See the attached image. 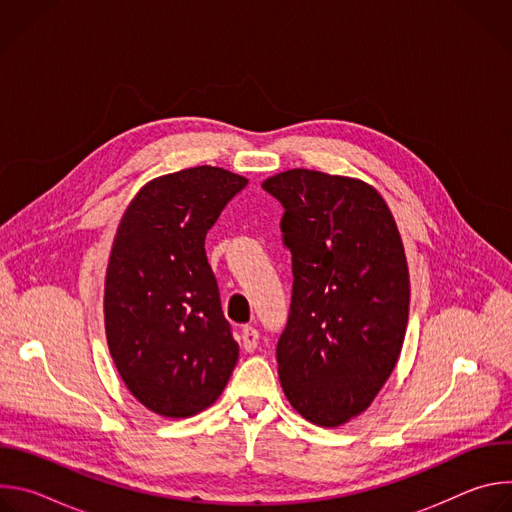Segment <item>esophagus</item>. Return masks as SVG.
<instances>
[{"mask_svg": "<svg viewBox=\"0 0 512 512\" xmlns=\"http://www.w3.org/2000/svg\"><path fill=\"white\" fill-rule=\"evenodd\" d=\"M241 342H243V348L247 352H253L257 348V342H259V332L253 326H243Z\"/></svg>", "mask_w": 512, "mask_h": 512, "instance_id": "1", "label": "esophagus"}]
</instances>
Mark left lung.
Listing matches in <instances>:
<instances>
[{
	"label": "left lung",
	"mask_w": 512,
	"mask_h": 512,
	"mask_svg": "<svg viewBox=\"0 0 512 512\" xmlns=\"http://www.w3.org/2000/svg\"><path fill=\"white\" fill-rule=\"evenodd\" d=\"M285 208L294 291L277 342L281 389L304 419L338 427L369 409L399 360L409 269L377 188L294 168L261 184Z\"/></svg>",
	"instance_id": "obj_1"
}]
</instances>
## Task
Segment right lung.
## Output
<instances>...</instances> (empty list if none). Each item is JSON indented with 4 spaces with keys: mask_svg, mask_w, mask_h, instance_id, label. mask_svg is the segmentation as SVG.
<instances>
[{
    "mask_svg": "<svg viewBox=\"0 0 512 512\" xmlns=\"http://www.w3.org/2000/svg\"><path fill=\"white\" fill-rule=\"evenodd\" d=\"M247 178L214 166L143 184L125 208L105 275V336L129 393L180 419L210 407L239 344L223 316L204 239Z\"/></svg>",
    "mask_w": 512,
    "mask_h": 512,
    "instance_id": "obj_1",
    "label": "right lung"
}]
</instances>
